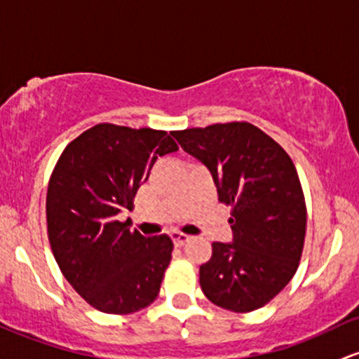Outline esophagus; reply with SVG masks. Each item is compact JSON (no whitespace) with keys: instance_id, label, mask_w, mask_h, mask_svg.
Masks as SVG:
<instances>
[{"instance_id":"esophagus-1","label":"esophagus","mask_w":359,"mask_h":359,"mask_svg":"<svg viewBox=\"0 0 359 359\" xmlns=\"http://www.w3.org/2000/svg\"><path fill=\"white\" fill-rule=\"evenodd\" d=\"M172 240H173V245L182 247V245H186L189 240H191V237H189V235H184V233H173Z\"/></svg>"}]
</instances>
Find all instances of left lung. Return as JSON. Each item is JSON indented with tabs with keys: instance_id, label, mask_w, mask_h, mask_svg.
I'll use <instances>...</instances> for the list:
<instances>
[{
	"instance_id": "obj_1",
	"label": "left lung",
	"mask_w": 359,
	"mask_h": 359,
	"mask_svg": "<svg viewBox=\"0 0 359 359\" xmlns=\"http://www.w3.org/2000/svg\"><path fill=\"white\" fill-rule=\"evenodd\" d=\"M189 155L211 172L219 203L231 206L233 240L212 242L199 267L208 300L231 312H252L291 281L306 230L305 198L293 161L249 122L173 131Z\"/></svg>"
}]
</instances>
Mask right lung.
<instances>
[{
    "instance_id": "obj_1",
    "label": "right lung",
    "mask_w": 359,
    "mask_h": 359,
    "mask_svg": "<svg viewBox=\"0 0 359 359\" xmlns=\"http://www.w3.org/2000/svg\"><path fill=\"white\" fill-rule=\"evenodd\" d=\"M177 149L165 131L97 124L59 156L46 199L50 249L74 291L100 312H137L158 294L170 237H143L117 215L131 211L156 158Z\"/></svg>"
}]
</instances>
